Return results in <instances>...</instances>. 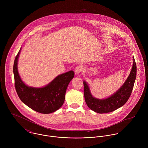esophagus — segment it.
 <instances>
[{
  "mask_svg": "<svg viewBox=\"0 0 148 148\" xmlns=\"http://www.w3.org/2000/svg\"><path fill=\"white\" fill-rule=\"evenodd\" d=\"M84 69V66L82 65H79L78 66H77L75 68V73L76 75H79L80 73H82V72L83 71Z\"/></svg>",
  "mask_w": 148,
  "mask_h": 148,
  "instance_id": "esophagus-1",
  "label": "esophagus"
}]
</instances>
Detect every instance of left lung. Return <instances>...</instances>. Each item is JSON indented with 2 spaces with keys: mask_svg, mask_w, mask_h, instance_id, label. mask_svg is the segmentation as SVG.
Returning a JSON list of instances; mask_svg holds the SVG:
<instances>
[{
  "mask_svg": "<svg viewBox=\"0 0 148 148\" xmlns=\"http://www.w3.org/2000/svg\"><path fill=\"white\" fill-rule=\"evenodd\" d=\"M131 72L127 80L120 89L110 97L104 99L94 97L90 91L88 84L84 81V92L85 102L88 106L98 113H106L113 112L124 106L132 93L136 77L137 66L134 57Z\"/></svg>",
  "mask_w": 148,
  "mask_h": 148,
  "instance_id": "8db88e82",
  "label": "left lung"
}]
</instances>
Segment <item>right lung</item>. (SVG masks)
<instances>
[{"instance_id":"add662e5","label":"right lung","mask_w":148,"mask_h":148,"mask_svg":"<svg viewBox=\"0 0 148 148\" xmlns=\"http://www.w3.org/2000/svg\"><path fill=\"white\" fill-rule=\"evenodd\" d=\"M20 49L14 64L15 86L21 101L34 110L43 114L55 112L63 106L67 86L73 78V71L58 76L50 83L42 88L28 86L21 80L18 71Z\"/></svg>"}]
</instances>
